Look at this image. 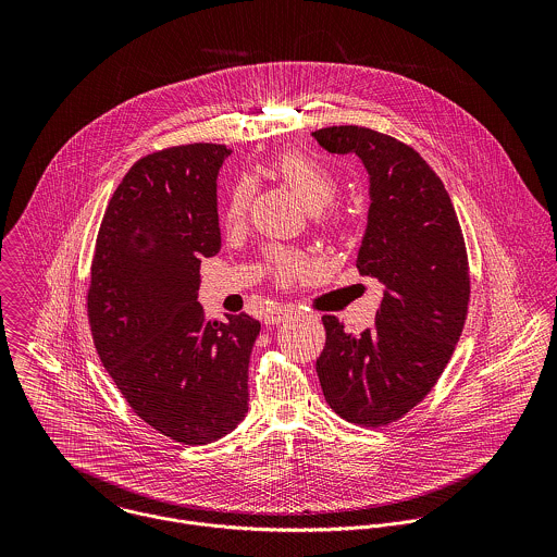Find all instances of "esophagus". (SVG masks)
<instances>
[{
  "label": "esophagus",
  "mask_w": 557,
  "mask_h": 557,
  "mask_svg": "<svg viewBox=\"0 0 557 557\" xmlns=\"http://www.w3.org/2000/svg\"><path fill=\"white\" fill-rule=\"evenodd\" d=\"M294 313H296V309H294L292 305H276V307H272V309L268 311L265 321H268V323H281V321L292 318Z\"/></svg>",
  "instance_id": "obj_1"
}]
</instances>
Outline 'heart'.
<instances>
[{
  "instance_id": "1",
  "label": "heart",
  "mask_w": 557,
  "mask_h": 557,
  "mask_svg": "<svg viewBox=\"0 0 557 557\" xmlns=\"http://www.w3.org/2000/svg\"><path fill=\"white\" fill-rule=\"evenodd\" d=\"M270 173L285 184L307 208L318 210L315 223L327 234H341L347 225V214L341 206L332 203L338 193V175L325 162L307 152H285L270 162ZM252 199V186L246 180L230 190L223 208V225L236 230L244 221ZM268 270L281 285H289L313 270V261L307 252L272 248L268 252Z\"/></svg>"
}]
</instances>
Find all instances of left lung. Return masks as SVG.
<instances>
[{
    "instance_id": "8db88e82",
    "label": "left lung",
    "mask_w": 557,
    "mask_h": 557,
    "mask_svg": "<svg viewBox=\"0 0 557 557\" xmlns=\"http://www.w3.org/2000/svg\"><path fill=\"white\" fill-rule=\"evenodd\" d=\"M334 154H358L371 175L358 272L384 283L375 327L345 332L323 315L318 375L347 422L386 426L426 397L461 338L472 294L466 238L437 173L411 146L364 126L313 133Z\"/></svg>"
}]
</instances>
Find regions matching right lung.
I'll use <instances>...</instances> for the list:
<instances>
[{
  "instance_id": "add662e5",
  "label": "right lung",
  "mask_w": 557,
  "mask_h": 557,
  "mask_svg": "<svg viewBox=\"0 0 557 557\" xmlns=\"http://www.w3.org/2000/svg\"><path fill=\"white\" fill-rule=\"evenodd\" d=\"M227 154L221 144H188L137 160L104 210L85 296L96 351L122 397L186 446L244 420L261 330L246 313L208 321L197 302L201 257L221 250L216 175Z\"/></svg>"
}]
</instances>
